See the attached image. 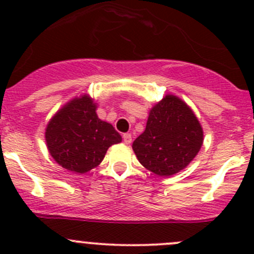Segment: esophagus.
Segmentation results:
<instances>
[{"mask_svg":"<svg viewBox=\"0 0 254 254\" xmlns=\"http://www.w3.org/2000/svg\"><path fill=\"white\" fill-rule=\"evenodd\" d=\"M131 134L123 135V141H124V143H127V145H130V143H131Z\"/></svg>","mask_w":254,"mask_h":254,"instance_id":"1","label":"esophagus"}]
</instances>
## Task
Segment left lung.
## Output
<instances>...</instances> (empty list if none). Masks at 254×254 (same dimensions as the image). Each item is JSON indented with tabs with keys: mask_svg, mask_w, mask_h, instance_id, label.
Instances as JSON below:
<instances>
[{
	"mask_svg": "<svg viewBox=\"0 0 254 254\" xmlns=\"http://www.w3.org/2000/svg\"><path fill=\"white\" fill-rule=\"evenodd\" d=\"M203 140V129L193 111L181 98L167 94L152 107L145 131L132 142V150L143 167L170 177L193 161Z\"/></svg>",
	"mask_w": 254,
	"mask_h": 254,
	"instance_id": "1",
	"label": "left lung"
}]
</instances>
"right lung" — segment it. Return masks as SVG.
<instances>
[{"label": "right lung", "instance_id": "obj_1", "mask_svg": "<svg viewBox=\"0 0 254 254\" xmlns=\"http://www.w3.org/2000/svg\"><path fill=\"white\" fill-rule=\"evenodd\" d=\"M96 109L89 96L76 97L51 118L45 130L51 157L72 173H86L97 167L107 150L122 141L119 132L99 119Z\"/></svg>", "mask_w": 254, "mask_h": 254}]
</instances>
